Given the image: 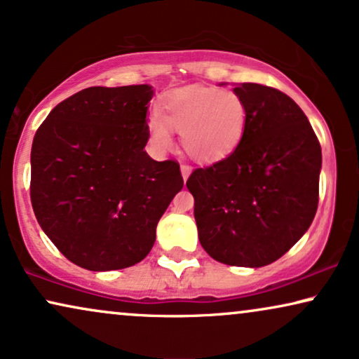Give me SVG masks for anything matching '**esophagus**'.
<instances>
[{"label":"esophagus","instance_id":"esophagus-1","mask_svg":"<svg viewBox=\"0 0 359 359\" xmlns=\"http://www.w3.org/2000/svg\"><path fill=\"white\" fill-rule=\"evenodd\" d=\"M180 172H182V179H184V182H187V179H189V175L192 174V167L190 165H180Z\"/></svg>","mask_w":359,"mask_h":359}]
</instances>
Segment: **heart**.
I'll use <instances>...</instances> for the list:
<instances>
[{"mask_svg": "<svg viewBox=\"0 0 359 359\" xmlns=\"http://www.w3.org/2000/svg\"><path fill=\"white\" fill-rule=\"evenodd\" d=\"M159 117L149 118L151 141L157 149L172 146V131L180 133L182 147L200 164L223 161L236 149L246 128V104L233 90L215 87L177 88L162 98Z\"/></svg>", "mask_w": 359, "mask_h": 359, "instance_id": "obj_1", "label": "heart"}]
</instances>
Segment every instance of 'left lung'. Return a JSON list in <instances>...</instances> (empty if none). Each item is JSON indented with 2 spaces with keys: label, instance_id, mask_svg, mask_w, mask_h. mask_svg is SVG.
<instances>
[{
  "label": "left lung",
  "instance_id": "1",
  "mask_svg": "<svg viewBox=\"0 0 359 359\" xmlns=\"http://www.w3.org/2000/svg\"><path fill=\"white\" fill-rule=\"evenodd\" d=\"M233 92L246 104L243 140L226 159L195 169L187 189L203 250L223 264L262 267L312 224L322 149L285 93L259 83H238Z\"/></svg>",
  "mask_w": 359,
  "mask_h": 359
}]
</instances>
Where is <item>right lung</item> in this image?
Returning <instances> with one entry per match:
<instances>
[{
    "mask_svg": "<svg viewBox=\"0 0 359 359\" xmlns=\"http://www.w3.org/2000/svg\"><path fill=\"white\" fill-rule=\"evenodd\" d=\"M151 85L92 87L49 113L31 149V202L62 255L88 271L135 266L184 187L174 161L157 162L149 140Z\"/></svg>",
    "mask_w": 359,
    "mask_h": 359,
    "instance_id": "obj_1",
    "label": "right lung"
}]
</instances>
